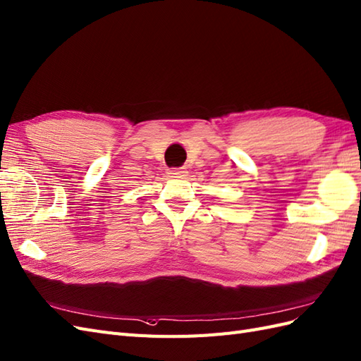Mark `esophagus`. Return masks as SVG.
Instances as JSON below:
<instances>
[{
	"instance_id": "1",
	"label": "esophagus",
	"mask_w": 361,
	"mask_h": 361,
	"mask_svg": "<svg viewBox=\"0 0 361 361\" xmlns=\"http://www.w3.org/2000/svg\"><path fill=\"white\" fill-rule=\"evenodd\" d=\"M168 177H172V178H183L186 177L188 175V171L186 168H180V169H168Z\"/></svg>"
}]
</instances>
